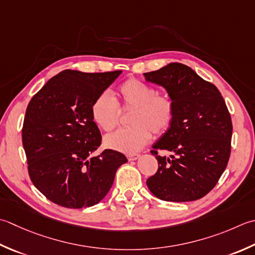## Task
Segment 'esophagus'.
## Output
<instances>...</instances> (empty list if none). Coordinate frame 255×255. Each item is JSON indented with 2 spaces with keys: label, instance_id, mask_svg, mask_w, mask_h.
I'll list each match as a JSON object with an SVG mask.
<instances>
[{
  "label": "esophagus",
  "instance_id": "obj_1",
  "mask_svg": "<svg viewBox=\"0 0 255 255\" xmlns=\"http://www.w3.org/2000/svg\"><path fill=\"white\" fill-rule=\"evenodd\" d=\"M140 157V154L139 153H131V154H128L127 158L129 161H133V160H137V159Z\"/></svg>",
  "mask_w": 255,
  "mask_h": 255
}]
</instances>
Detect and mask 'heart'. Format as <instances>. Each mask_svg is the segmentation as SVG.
<instances>
[{
    "label": "heart",
    "instance_id": "1",
    "mask_svg": "<svg viewBox=\"0 0 255 255\" xmlns=\"http://www.w3.org/2000/svg\"><path fill=\"white\" fill-rule=\"evenodd\" d=\"M118 105L133 108L130 127L118 129L105 137L108 148L126 153H133L146 144L151 132L157 136L171 127L174 119V103L167 95H158L157 89L136 78H129L117 88ZM108 93L97 95L92 103V118L105 131H111L119 121V107Z\"/></svg>",
    "mask_w": 255,
    "mask_h": 255
}]
</instances>
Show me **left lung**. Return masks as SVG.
Returning a JSON list of instances; mask_svg holds the SVG:
<instances>
[{"label": "left lung", "mask_w": 255, "mask_h": 255, "mask_svg": "<svg viewBox=\"0 0 255 255\" xmlns=\"http://www.w3.org/2000/svg\"><path fill=\"white\" fill-rule=\"evenodd\" d=\"M143 76L162 86L174 103L171 127L152 146L158 170L147 187L163 201L198 200L214 188L230 158L232 122L226 102L213 84L181 63ZM158 148L173 154L159 156Z\"/></svg>", "instance_id": "left-lung-1"}]
</instances>
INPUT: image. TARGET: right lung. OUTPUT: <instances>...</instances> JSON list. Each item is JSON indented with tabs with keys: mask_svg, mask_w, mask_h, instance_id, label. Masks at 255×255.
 I'll list each match as a JSON object with an SVG mask.
<instances>
[{
	"mask_svg": "<svg viewBox=\"0 0 255 255\" xmlns=\"http://www.w3.org/2000/svg\"><path fill=\"white\" fill-rule=\"evenodd\" d=\"M121 74L66 69L28 103L22 129L28 174L34 186L58 206L82 209L101 202L117 169L127 162L125 154L112 149L92 157L102 143L92 103Z\"/></svg>",
	"mask_w": 255,
	"mask_h": 255,
	"instance_id": "add662e5",
	"label": "right lung"
}]
</instances>
